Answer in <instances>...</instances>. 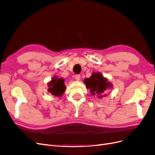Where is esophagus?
<instances>
[{
  "label": "esophagus",
  "instance_id": "esophagus-1",
  "mask_svg": "<svg viewBox=\"0 0 155 155\" xmlns=\"http://www.w3.org/2000/svg\"><path fill=\"white\" fill-rule=\"evenodd\" d=\"M75 78H76V80L79 81V80H80L81 76H80V75H79V74H77V75H76V76H75Z\"/></svg>",
  "mask_w": 155,
  "mask_h": 155
}]
</instances>
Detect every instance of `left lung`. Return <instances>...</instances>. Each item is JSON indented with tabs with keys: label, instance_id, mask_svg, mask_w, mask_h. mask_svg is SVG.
Wrapping results in <instances>:
<instances>
[{
	"label": "left lung",
	"instance_id": "obj_1",
	"mask_svg": "<svg viewBox=\"0 0 155 155\" xmlns=\"http://www.w3.org/2000/svg\"><path fill=\"white\" fill-rule=\"evenodd\" d=\"M107 81V79L103 77L100 73H93L91 77L84 80V83L88 88H90L92 95H96L101 98L106 96L105 92L111 87V84Z\"/></svg>",
	"mask_w": 155,
	"mask_h": 155
}]
</instances>
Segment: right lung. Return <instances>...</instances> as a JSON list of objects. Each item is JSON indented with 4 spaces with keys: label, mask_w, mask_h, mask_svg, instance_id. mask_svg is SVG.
I'll list each match as a JSON object with an SVG mask.
<instances>
[{
    "label": "right lung",
    "mask_w": 155,
    "mask_h": 155,
    "mask_svg": "<svg viewBox=\"0 0 155 155\" xmlns=\"http://www.w3.org/2000/svg\"><path fill=\"white\" fill-rule=\"evenodd\" d=\"M64 79H58L56 77L53 78L51 81L48 84V92L54 96H60L64 93L65 85L64 84Z\"/></svg>",
    "instance_id": "obj_1"
}]
</instances>
